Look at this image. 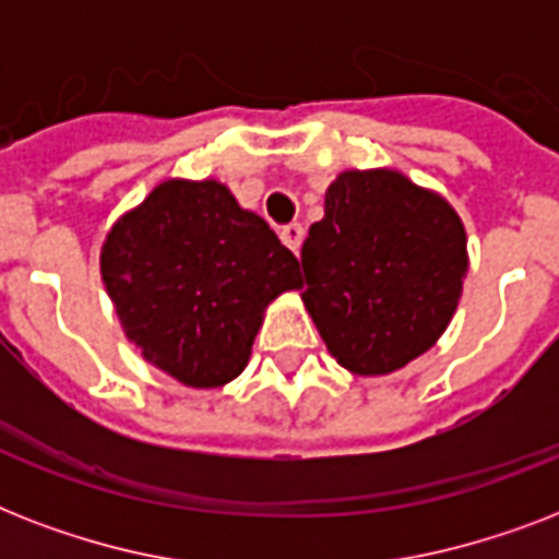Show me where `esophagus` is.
<instances>
[{
	"label": "esophagus",
	"instance_id": "1",
	"mask_svg": "<svg viewBox=\"0 0 559 559\" xmlns=\"http://www.w3.org/2000/svg\"><path fill=\"white\" fill-rule=\"evenodd\" d=\"M281 240L293 249V252L298 254V249H301V240H305V226L301 223H289V226L281 228Z\"/></svg>",
	"mask_w": 559,
	"mask_h": 559
}]
</instances>
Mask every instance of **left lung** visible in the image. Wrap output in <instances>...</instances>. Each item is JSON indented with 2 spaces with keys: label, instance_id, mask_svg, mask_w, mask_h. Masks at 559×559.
<instances>
[{
  "label": "left lung",
  "instance_id": "obj_1",
  "mask_svg": "<svg viewBox=\"0 0 559 559\" xmlns=\"http://www.w3.org/2000/svg\"><path fill=\"white\" fill-rule=\"evenodd\" d=\"M307 313L340 366L371 377L447 331L467 275L459 214L394 170H345L301 246Z\"/></svg>",
  "mask_w": 559,
  "mask_h": 559
}]
</instances>
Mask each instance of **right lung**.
I'll return each mask as SVG.
<instances>
[{"label":"right lung","instance_id":"obj_1","mask_svg":"<svg viewBox=\"0 0 559 559\" xmlns=\"http://www.w3.org/2000/svg\"><path fill=\"white\" fill-rule=\"evenodd\" d=\"M100 275L127 340L193 389L235 380L263 307L301 287L296 254L214 179L162 182L112 226Z\"/></svg>","mask_w":559,"mask_h":559}]
</instances>
